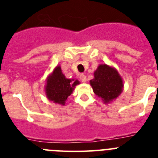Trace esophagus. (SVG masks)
I'll return each mask as SVG.
<instances>
[{
    "instance_id": "1",
    "label": "esophagus",
    "mask_w": 158,
    "mask_h": 158,
    "mask_svg": "<svg viewBox=\"0 0 158 158\" xmlns=\"http://www.w3.org/2000/svg\"><path fill=\"white\" fill-rule=\"evenodd\" d=\"M80 79L82 82H85L86 81V76L85 74H83V73H81V74L80 75Z\"/></svg>"
}]
</instances>
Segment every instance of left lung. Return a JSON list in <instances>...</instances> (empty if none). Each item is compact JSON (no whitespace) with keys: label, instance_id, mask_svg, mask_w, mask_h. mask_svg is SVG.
I'll return each mask as SVG.
<instances>
[{"label":"left lung","instance_id":"obj_1","mask_svg":"<svg viewBox=\"0 0 158 158\" xmlns=\"http://www.w3.org/2000/svg\"><path fill=\"white\" fill-rule=\"evenodd\" d=\"M93 92L101 97L104 103L115 100L123 91V80L116 69L102 64L94 73V78L90 81Z\"/></svg>","mask_w":158,"mask_h":158}]
</instances>
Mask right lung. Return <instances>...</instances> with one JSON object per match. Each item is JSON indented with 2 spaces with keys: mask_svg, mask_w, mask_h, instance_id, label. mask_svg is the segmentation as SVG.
Wrapping results in <instances>:
<instances>
[{
  "mask_svg": "<svg viewBox=\"0 0 158 158\" xmlns=\"http://www.w3.org/2000/svg\"><path fill=\"white\" fill-rule=\"evenodd\" d=\"M78 84L80 82L77 80L67 79L62 73L61 67L57 66L47 79L46 85L47 98L56 104L65 105L67 97L70 96L74 87Z\"/></svg>",
  "mask_w": 158,
  "mask_h": 158,
  "instance_id": "right-lung-1",
  "label": "right lung"
}]
</instances>
